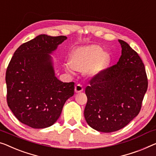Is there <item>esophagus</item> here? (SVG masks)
Returning a JSON list of instances; mask_svg holds the SVG:
<instances>
[{
    "instance_id": "obj_1",
    "label": "esophagus",
    "mask_w": 156,
    "mask_h": 156,
    "mask_svg": "<svg viewBox=\"0 0 156 156\" xmlns=\"http://www.w3.org/2000/svg\"><path fill=\"white\" fill-rule=\"evenodd\" d=\"M83 91V86L80 85V84H78L76 85V86L75 87V92L76 93H79V92H81Z\"/></svg>"
}]
</instances>
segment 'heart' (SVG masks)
<instances>
[{
    "label": "heart",
    "mask_w": 156,
    "mask_h": 156,
    "mask_svg": "<svg viewBox=\"0 0 156 156\" xmlns=\"http://www.w3.org/2000/svg\"><path fill=\"white\" fill-rule=\"evenodd\" d=\"M111 62L110 53L103 51L100 46L90 45L74 50L69 57V65L76 71L86 70V74L91 78H97L107 69ZM71 67L67 66L68 71Z\"/></svg>",
    "instance_id": "1"
}]
</instances>
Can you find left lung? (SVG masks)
I'll return each mask as SVG.
<instances>
[{
	"mask_svg": "<svg viewBox=\"0 0 156 156\" xmlns=\"http://www.w3.org/2000/svg\"><path fill=\"white\" fill-rule=\"evenodd\" d=\"M119 61L85 88L87 97L84 116L92 128L112 132L126 126L139 114L148 88L144 64L126 42Z\"/></svg>",
	"mask_w": 156,
	"mask_h": 156,
	"instance_id": "left-lung-1",
	"label": "left lung"
}]
</instances>
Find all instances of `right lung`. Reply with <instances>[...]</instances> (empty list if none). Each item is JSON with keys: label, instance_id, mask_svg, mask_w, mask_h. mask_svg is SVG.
Instances as JSON below:
<instances>
[{"label": "right lung", "instance_id": "obj_1", "mask_svg": "<svg viewBox=\"0 0 156 156\" xmlns=\"http://www.w3.org/2000/svg\"><path fill=\"white\" fill-rule=\"evenodd\" d=\"M66 39L39 35L17 49L7 69L8 105L21 122L32 128L54 124L74 94L73 82L63 83L55 76L50 55Z\"/></svg>", "mask_w": 156, "mask_h": 156}]
</instances>
